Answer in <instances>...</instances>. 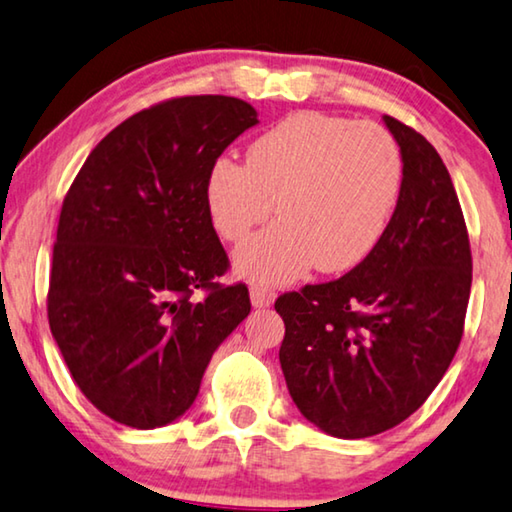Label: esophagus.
I'll return each mask as SVG.
<instances>
[{"label": "esophagus", "mask_w": 512, "mask_h": 512, "mask_svg": "<svg viewBox=\"0 0 512 512\" xmlns=\"http://www.w3.org/2000/svg\"><path fill=\"white\" fill-rule=\"evenodd\" d=\"M249 295H251V304L256 308H267L276 299V292L272 288L261 286V283H251Z\"/></svg>", "instance_id": "esophagus-1"}]
</instances>
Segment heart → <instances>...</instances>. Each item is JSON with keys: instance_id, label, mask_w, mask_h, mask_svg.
Here are the masks:
<instances>
[{"instance_id": "b5f03b06", "label": "heart", "mask_w": 512, "mask_h": 512, "mask_svg": "<svg viewBox=\"0 0 512 512\" xmlns=\"http://www.w3.org/2000/svg\"><path fill=\"white\" fill-rule=\"evenodd\" d=\"M395 138L374 122L295 113L247 147L245 165L217 158L206 177L215 231L238 242L274 211L281 217L238 251L249 279L292 281L315 265L345 272L388 229L401 188Z\"/></svg>"}]
</instances>
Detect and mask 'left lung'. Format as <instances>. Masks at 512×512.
Masks as SVG:
<instances>
[{
	"instance_id": "1",
	"label": "left lung",
	"mask_w": 512,
	"mask_h": 512,
	"mask_svg": "<svg viewBox=\"0 0 512 512\" xmlns=\"http://www.w3.org/2000/svg\"><path fill=\"white\" fill-rule=\"evenodd\" d=\"M404 161L388 229L335 281L283 292L279 360L290 397L333 438H370L429 399L456 356L472 288V249L440 154L383 117Z\"/></svg>"
}]
</instances>
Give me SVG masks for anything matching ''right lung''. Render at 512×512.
Listing matches in <instances>:
<instances>
[{"instance_id":"right-lung-1","label":"right lung","mask_w":512,"mask_h":512,"mask_svg":"<svg viewBox=\"0 0 512 512\" xmlns=\"http://www.w3.org/2000/svg\"><path fill=\"white\" fill-rule=\"evenodd\" d=\"M254 106L158 102L92 149L63 199L47 290L49 329L92 406L156 429L192 406L213 351L251 311L206 206L211 165Z\"/></svg>"}]
</instances>
